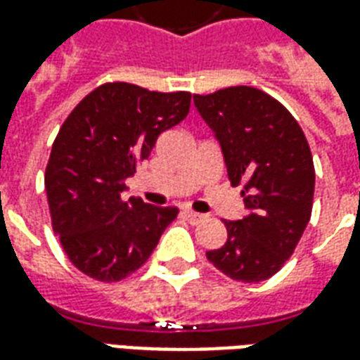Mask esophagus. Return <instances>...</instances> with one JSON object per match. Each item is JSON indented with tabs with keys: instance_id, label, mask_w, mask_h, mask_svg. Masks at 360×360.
Masks as SVG:
<instances>
[{
	"instance_id": "1",
	"label": "esophagus",
	"mask_w": 360,
	"mask_h": 360,
	"mask_svg": "<svg viewBox=\"0 0 360 360\" xmlns=\"http://www.w3.org/2000/svg\"><path fill=\"white\" fill-rule=\"evenodd\" d=\"M185 218H187L191 224H200V221H202L206 216H204V214H198V212L187 210V212H185Z\"/></svg>"
}]
</instances>
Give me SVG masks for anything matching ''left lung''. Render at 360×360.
Wrapping results in <instances>:
<instances>
[{
  "label": "left lung",
  "mask_w": 360,
  "mask_h": 360,
  "mask_svg": "<svg viewBox=\"0 0 360 360\" xmlns=\"http://www.w3.org/2000/svg\"><path fill=\"white\" fill-rule=\"evenodd\" d=\"M200 117L219 142L231 185L243 187L247 214L224 221L227 241L206 258L227 278L258 283L281 270L309 224L314 164L299 123L252 86L195 94Z\"/></svg>",
  "instance_id": "8db88e82"
}]
</instances>
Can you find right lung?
Instances as JSON below:
<instances>
[{
	"label": "right lung",
	"mask_w": 360,
	"mask_h": 360,
	"mask_svg": "<svg viewBox=\"0 0 360 360\" xmlns=\"http://www.w3.org/2000/svg\"><path fill=\"white\" fill-rule=\"evenodd\" d=\"M188 108V92L108 82L92 90L59 129L44 179L51 226L69 260L89 278L110 283L131 276L177 218L173 206L121 195L158 136L179 125Z\"/></svg>",
	"instance_id": "add662e5"
}]
</instances>
